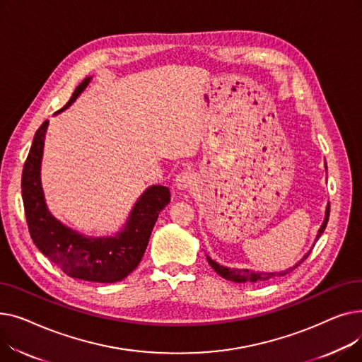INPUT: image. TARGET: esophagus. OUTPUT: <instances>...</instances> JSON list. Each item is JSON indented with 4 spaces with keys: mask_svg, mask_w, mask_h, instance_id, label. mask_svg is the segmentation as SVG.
<instances>
[{
    "mask_svg": "<svg viewBox=\"0 0 362 362\" xmlns=\"http://www.w3.org/2000/svg\"><path fill=\"white\" fill-rule=\"evenodd\" d=\"M176 186L180 191H186V189H192L195 186V175L192 171L183 170L176 176Z\"/></svg>",
    "mask_w": 362,
    "mask_h": 362,
    "instance_id": "34e87169",
    "label": "esophagus"
}]
</instances>
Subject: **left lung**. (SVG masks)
I'll return each instance as SVG.
<instances>
[{
  "instance_id": "left-lung-1",
  "label": "left lung",
  "mask_w": 362,
  "mask_h": 362,
  "mask_svg": "<svg viewBox=\"0 0 362 362\" xmlns=\"http://www.w3.org/2000/svg\"><path fill=\"white\" fill-rule=\"evenodd\" d=\"M329 214H330V206L327 205V208H326V217H325V221H322V224H321V227H320V230H318V233H317V238H315V242L318 240V238L322 235V232H325V229H326V226H327V221H329ZM311 254V251L310 252H307L305 255H303V258L298 262V264H295L292 269H288V270H284V272H274V273H259V272H251V270H248V269H243V270H238V269H230V267H224V265H220L218 262H216L214 259H211L210 257H206V259H208V264L211 265V267L214 269V272L217 273V274H220L223 279H226V280H230V281H236V283H246V281H251V283H255V281H265V280H270V279H273V277H281V276H286L289 272H292V270H295L299 264H302V261L303 259H307L308 258V255Z\"/></svg>"
}]
</instances>
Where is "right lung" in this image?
Here are the masks:
<instances>
[{
    "label": "right lung",
    "instance_id": "add662e5",
    "mask_svg": "<svg viewBox=\"0 0 362 362\" xmlns=\"http://www.w3.org/2000/svg\"><path fill=\"white\" fill-rule=\"evenodd\" d=\"M92 78L74 89L69 103L55 114L69 108L83 92ZM48 127L45 120L36 130L23 165L22 197L29 233L45 257L70 277L97 283H116L135 270L148 246L160 211L170 202L165 186H149L116 236L88 238L57 220L47 208L41 185V161Z\"/></svg>",
    "mask_w": 362,
    "mask_h": 362
}]
</instances>
